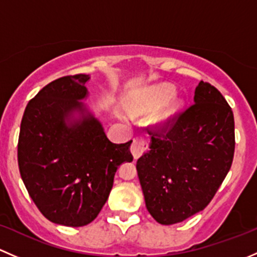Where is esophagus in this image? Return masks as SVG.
<instances>
[{
	"instance_id": "34e87169",
	"label": "esophagus",
	"mask_w": 257,
	"mask_h": 257,
	"mask_svg": "<svg viewBox=\"0 0 257 257\" xmlns=\"http://www.w3.org/2000/svg\"><path fill=\"white\" fill-rule=\"evenodd\" d=\"M148 148V137L146 139H135L134 142H132L131 145V152L132 155H134L135 160H137V158L140 157V156L142 155V153L145 152Z\"/></svg>"
}]
</instances>
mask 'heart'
<instances>
[{
  "label": "heart",
  "mask_w": 257,
  "mask_h": 257,
  "mask_svg": "<svg viewBox=\"0 0 257 257\" xmlns=\"http://www.w3.org/2000/svg\"><path fill=\"white\" fill-rule=\"evenodd\" d=\"M176 95V89L168 84H162V85L153 86L150 88L142 95V102L134 107L135 112H140L142 110L148 109H155V107H160L161 105L166 104L169 101L172 97ZM179 109H181V102L179 100H172L169 105L166 107V110L161 113L160 116V122H168L171 121L174 116L177 115Z\"/></svg>",
  "instance_id": "obj_1"
}]
</instances>
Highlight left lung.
<instances>
[{"mask_svg": "<svg viewBox=\"0 0 257 257\" xmlns=\"http://www.w3.org/2000/svg\"><path fill=\"white\" fill-rule=\"evenodd\" d=\"M234 115L218 89L200 81L194 104L151 137L136 169L157 223H181L203 210L231 167Z\"/></svg>", "mask_w": 257, "mask_h": 257, "instance_id": "left-lung-1", "label": "left lung"}]
</instances>
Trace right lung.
<instances>
[{
	"label": "right lung",
	"instance_id": "add662e5",
	"mask_svg": "<svg viewBox=\"0 0 257 257\" xmlns=\"http://www.w3.org/2000/svg\"><path fill=\"white\" fill-rule=\"evenodd\" d=\"M89 75L64 76L28 102L21 122L18 166L32 200L52 223L84 226L100 213L130 146L107 139L84 102Z\"/></svg>",
	"mask_w": 257,
	"mask_h": 257
}]
</instances>
